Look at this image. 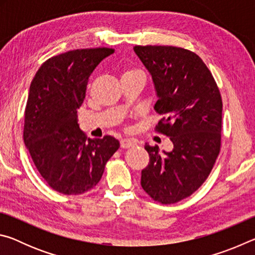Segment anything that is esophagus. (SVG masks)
<instances>
[{"mask_svg": "<svg viewBox=\"0 0 255 255\" xmlns=\"http://www.w3.org/2000/svg\"><path fill=\"white\" fill-rule=\"evenodd\" d=\"M135 145H136V141L131 139V138H123V139L120 140V147L122 148H129Z\"/></svg>", "mask_w": 255, "mask_h": 255, "instance_id": "obj_1", "label": "esophagus"}]
</instances>
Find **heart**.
I'll list each match as a JSON object with an SVG mask.
<instances>
[{
  "label": "heart",
  "mask_w": 255,
  "mask_h": 255,
  "mask_svg": "<svg viewBox=\"0 0 255 255\" xmlns=\"http://www.w3.org/2000/svg\"><path fill=\"white\" fill-rule=\"evenodd\" d=\"M133 72H138V71H136V70H131V71H128V72H126V73H133Z\"/></svg>",
  "instance_id": "1"
}]
</instances>
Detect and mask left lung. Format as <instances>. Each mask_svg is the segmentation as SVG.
<instances>
[{
	"label": "left lung",
	"mask_w": 255,
	"mask_h": 255,
	"mask_svg": "<svg viewBox=\"0 0 255 255\" xmlns=\"http://www.w3.org/2000/svg\"><path fill=\"white\" fill-rule=\"evenodd\" d=\"M147 68L163 118L155 131L170 137L171 152L146 144L149 163L140 184L153 200L175 204L191 196L208 178L221 152L223 101L217 83L193 51L174 46H135Z\"/></svg>",
	"instance_id": "obj_1"
}]
</instances>
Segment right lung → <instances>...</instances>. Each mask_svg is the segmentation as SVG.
Segmentation results:
<instances>
[{
	"label": "right lung",
	"instance_id": "add662e5",
	"mask_svg": "<svg viewBox=\"0 0 255 255\" xmlns=\"http://www.w3.org/2000/svg\"><path fill=\"white\" fill-rule=\"evenodd\" d=\"M115 49H74L53 56L37 71L24 110L23 140L49 187L67 196L82 195L101 180L119 148L111 136L88 139L77 124L89 77Z\"/></svg>",
	"mask_w": 255,
	"mask_h": 255
}]
</instances>
